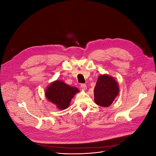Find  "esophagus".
<instances>
[{
	"mask_svg": "<svg viewBox=\"0 0 156 156\" xmlns=\"http://www.w3.org/2000/svg\"><path fill=\"white\" fill-rule=\"evenodd\" d=\"M81 87L83 89H86L87 88V84H84V83H82V84H81Z\"/></svg>",
	"mask_w": 156,
	"mask_h": 156,
	"instance_id": "34e87169",
	"label": "esophagus"
}]
</instances>
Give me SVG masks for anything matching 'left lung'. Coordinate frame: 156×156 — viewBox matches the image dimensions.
I'll return each mask as SVG.
<instances>
[{
    "mask_svg": "<svg viewBox=\"0 0 156 156\" xmlns=\"http://www.w3.org/2000/svg\"><path fill=\"white\" fill-rule=\"evenodd\" d=\"M119 88L116 80L107 75H101L94 87V101L101 107L110 106L119 94Z\"/></svg>",
    "mask_w": 156,
    "mask_h": 156,
    "instance_id": "8db88e82",
    "label": "left lung"
}]
</instances>
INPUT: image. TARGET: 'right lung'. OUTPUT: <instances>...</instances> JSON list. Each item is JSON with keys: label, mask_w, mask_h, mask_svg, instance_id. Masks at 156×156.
Segmentation results:
<instances>
[{"label": "right lung", "mask_w": 156, "mask_h": 156, "mask_svg": "<svg viewBox=\"0 0 156 156\" xmlns=\"http://www.w3.org/2000/svg\"><path fill=\"white\" fill-rule=\"evenodd\" d=\"M78 92L77 88L70 87L61 81H56L47 88L45 96L60 109H65L69 107L72 99Z\"/></svg>", "instance_id": "1"}]
</instances>
